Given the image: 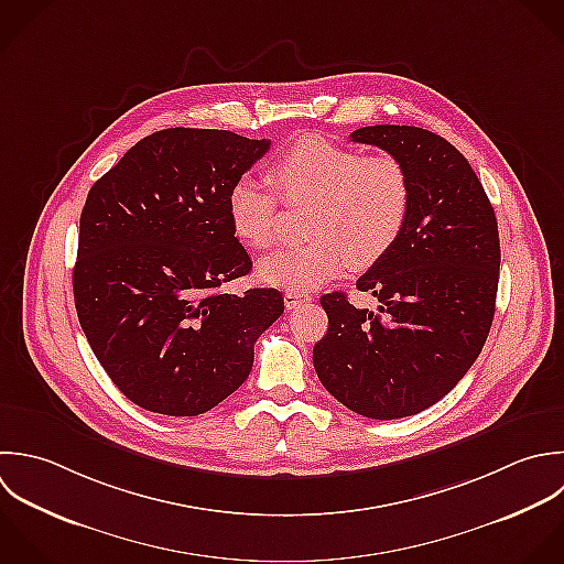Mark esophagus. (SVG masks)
<instances>
[{"instance_id":"esophagus-1","label":"esophagus","mask_w":564,"mask_h":564,"mask_svg":"<svg viewBox=\"0 0 564 564\" xmlns=\"http://www.w3.org/2000/svg\"><path fill=\"white\" fill-rule=\"evenodd\" d=\"M283 301H285V307H288V310H294V307H299V305L312 301V294L299 292V290H288V292L283 294Z\"/></svg>"}]
</instances>
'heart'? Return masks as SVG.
<instances>
[{
    "label": "heart",
    "instance_id": "1",
    "mask_svg": "<svg viewBox=\"0 0 564 564\" xmlns=\"http://www.w3.org/2000/svg\"><path fill=\"white\" fill-rule=\"evenodd\" d=\"M268 177L285 206H305L299 246L259 263V279L274 288L312 290L349 265H378L402 239L413 184L395 155H362L318 135L292 142L270 166ZM228 221L239 241L268 250L279 239V199L252 177H239L226 199Z\"/></svg>",
    "mask_w": 564,
    "mask_h": 564
}]
</instances>
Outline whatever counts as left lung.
Masks as SVG:
<instances>
[{
    "mask_svg": "<svg viewBox=\"0 0 564 564\" xmlns=\"http://www.w3.org/2000/svg\"><path fill=\"white\" fill-rule=\"evenodd\" d=\"M351 140L404 162L413 206L398 246L356 283L378 310H358L343 292L321 299L329 329L314 345V369L347 409L398 420L448 395L481 354L499 288V226L477 173L442 135L373 124Z\"/></svg>",
    "mask_w": 564,
    "mask_h": 564,
    "instance_id": "1",
    "label": "left lung"
}]
</instances>
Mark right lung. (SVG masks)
Listing matches in <instances>:
<instances>
[{"label": "right lung", "instance_id": "add662e5", "mask_svg": "<svg viewBox=\"0 0 564 564\" xmlns=\"http://www.w3.org/2000/svg\"><path fill=\"white\" fill-rule=\"evenodd\" d=\"M268 149L226 129H162L87 193L74 305L94 356L140 409H215L246 382L257 338L283 314L274 288L221 292L252 270L228 191Z\"/></svg>", "mask_w": 564, "mask_h": 564}]
</instances>
